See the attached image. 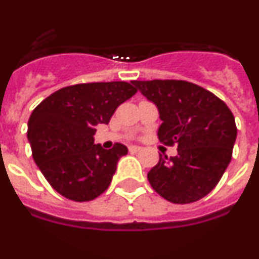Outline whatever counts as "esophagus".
Returning <instances> with one entry per match:
<instances>
[{"mask_svg":"<svg viewBox=\"0 0 259 259\" xmlns=\"http://www.w3.org/2000/svg\"><path fill=\"white\" fill-rule=\"evenodd\" d=\"M141 150H142V147L140 146H129L130 153H138V151H141Z\"/></svg>","mask_w":259,"mask_h":259,"instance_id":"1","label":"esophagus"}]
</instances>
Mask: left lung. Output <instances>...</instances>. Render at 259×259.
Wrapping results in <instances>:
<instances>
[{
    "mask_svg": "<svg viewBox=\"0 0 259 259\" xmlns=\"http://www.w3.org/2000/svg\"><path fill=\"white\" fill-rule=\"evenodd\" d=\"M159 110L158 138L178 146L175 156L159 155L147 174L156 193L175 204L207 196L232 159L237 127L233 113L213 93L184 80L132 81Z\"/></svg>",
    "mask_w": 259,
    "mask_h": 259,
    "instance_id": "left-lung-1",
    "label": "left lung"
}]
</instances>
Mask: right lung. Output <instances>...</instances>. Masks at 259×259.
I'll return each instance as SVG.
<instances>
[{"instance_id": "right-lung-1", "label": "right lung", "mask_w": 259, "mask_h": 259, "mask_svg": "<svg viewBox=\"0 0 259 259\" xmlns=\"http://www.w3.org/2000/svg\"><path fill=\"white\" fill-rule=\"evenodd\" d=\"M137 89L130 82H87L64 87L32 110L27 138L32 156L51 187L73 201H89L105 192L127 147L110 150L93 143L96 126Z\"/></svg>"}]
</instances>
